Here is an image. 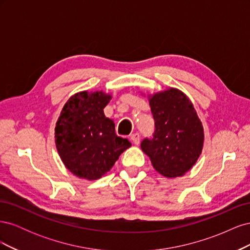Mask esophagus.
<instances>
[{
	"label": "esophagus",
	"mask_w": 250,
	"mask_h": 250,
	"mask_svg": "<svg viewBox=\"0 0 250 250\" xmlns=\"http://www.w3.org/2000/svg\"><path fill=\"white\" fill-rule=\"evenodd\" d=\"M130 139H131V141L135 144V145H139V144H140L141 138H140V134H139L138 132L132 133V134L130 135Z\"/></svg>",
	"instance_id": "1"
}]
</instances>
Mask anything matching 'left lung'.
<instances>
[{
	"label": "left lung",
	"instance_id": "left-lung-1",
	"mask_svg": "<svg viewBox=\"0 0 250 250\" xmlns=\"http://www.w3.org/2000/svg\"><path fill=\"white\" fill-rule=\"evenodd\" d=\"M150 107L154 132L142 141L141 148L164 176L184 175L198 160L204 140L193 104L180 90L170 88L151 98Z\"/></svg>",
	"mask_w": 250,
	"mask_h": 250
}]
</instances>
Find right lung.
Masks as SVG:
<instances>
[{
  "instance_id": "add662e5",
  "label": "right lung",
  "mask_w": 250,
  "mask_h": 250,
  "mask_svg": "<svg viewBox=\"0 0 250 250\" xmlns=\"http://www.w3.org/2000/svg\"><path fill=\"white\" fill-rule=\"evenodd\" d=\"M110 99V95L102 92L74 95L56 123L55 143L60 158L80 178L102 177L131 146L127 139L118 137L113 121L104 115Z\"/></svg>"
}]
</instances>
